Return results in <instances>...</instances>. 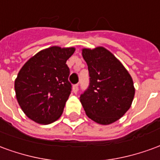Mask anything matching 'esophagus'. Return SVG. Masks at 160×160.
<instances>
[{"mask_svg":"<svg viewBox=\"0 0 160 160\" xmlns=\"http://www.w3.org/2000/svg\"><path fill=\"white\" fill-rule=\"evenodd\" d=\"M78 90H79V86L78 85H74L73 87V92L74 93H77Z\"/></svg>","mask_w":160,"mask_h":160,"instance_id":"esophagus-1","label":"esophagus"}]
</instances>
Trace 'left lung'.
Listing matches in <instances>:
<instances>
[{
  "label": "left lung",
  "mask_w": 160,
  "mask_h": 160,
  "mask_svg": "<svg viewBox=\"0 0 160 160\" xmlns=\"http://www.w3.org/2000/svg\"><path fill=\"white\" fill-rule=\"evenodd\" d=\"M81 50L88 66L90 86L80 96V103L93 122L113 123L131 107L135 93L133 79L122 63L104 47Z\"/></svg>",
  "instance_id": "obj_1"
}]
</instances>
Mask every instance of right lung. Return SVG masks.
<instances>
[{"label":"right lung","mask_w":160,"mask_h":160,"mask_svg":"<svg viewBox=\"0 0 160 160\" xmlns=\"http://www.w3.org/2000/svg\"><path fill=\"white\" fill-rule=\"evenodd\" d=\"M74 47L51 46L32 56L14 81L17 101L27 118L39 124L59 119L71 93L67 61Z\"/></svg>","instance_id":"obj_1"}]
</instances>
